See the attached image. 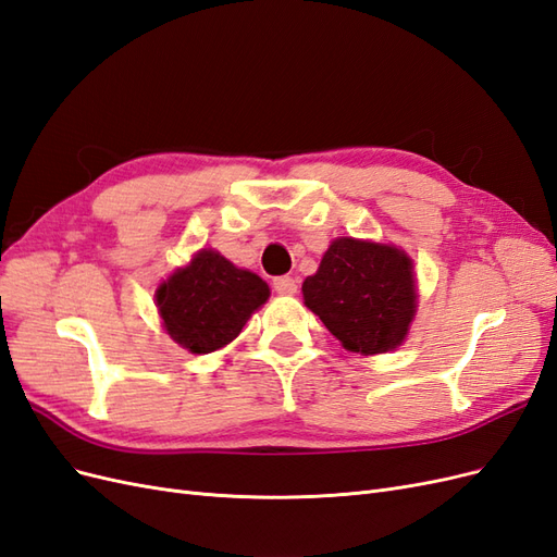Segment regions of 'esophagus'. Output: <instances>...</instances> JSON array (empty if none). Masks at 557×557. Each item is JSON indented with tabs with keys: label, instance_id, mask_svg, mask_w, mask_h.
<instances>
[{
	"label": "esophagus",
	"instance_id": "34e87169",
	"mask_svg": "<svg viewBox=\"0 0 557 557\" xmlns=\"http://www.w3.org/2000/svg\"><path fill=\"white\" fill-rule=\"evenodd\" d=\"M274 290L281 293V295H295L297 293V278H293V276L274 278Z\"/></svg>",
	"mask_w": 557,
	"mask_h": 557
}]
</instances>
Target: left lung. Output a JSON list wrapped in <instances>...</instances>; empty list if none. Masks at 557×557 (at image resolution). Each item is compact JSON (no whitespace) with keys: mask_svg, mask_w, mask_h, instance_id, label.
<instances>
[{"mask_svg":"<svg viewBox=\"0 0 557 557\" xmlns=\"http://www.w3.org/2000/svg\"><path fill=\"white\" fill-rule=\"evenodd\" d=\"M305 305L346 350L376 356L409 334L418 293L411 258L397 246L339 237L301 283Z\"/></svg>","mask_w":557,"mask_h":557,"instance_id":"left-lung-1","label":"left lung"}]
</instances>
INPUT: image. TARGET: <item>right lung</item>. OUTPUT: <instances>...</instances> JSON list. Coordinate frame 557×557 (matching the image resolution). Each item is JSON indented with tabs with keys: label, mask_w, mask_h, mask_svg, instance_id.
Returning <instances> with one entry per match:
<instances>
[{
	"label": "right lung",
	"mask_w": 557,
	"mask_h": 557,
	"mask_svg": "<svg viewBox=\"0 0 557 557\" xmlns=\"http://www.w3.org/2000/svg\"><path fill=\"white\" fill-rule=\"evenodd\" d=\"M267 299L269 285L258 274L234 267L213 248L195 252L156 293L166 334L197 356L237 339Z\"/></svg>",
	"instance_id": "add662e5"
}]
</instances>
